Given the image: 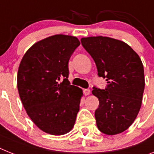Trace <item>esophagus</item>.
<instances>
[{
    "label": "esophagus",
    "mask_w": 154,
    "mask_h": 154,
    "mask_svg": "<svg viewBox=\"0 0 154 154\" xmlns=\"http://www.w3.org/2000/svg\"><path fill=\"white\" fill-rule=\"evenodd\" d=\"M90 93H91V91H90V89H88V88L84 89V94H85V95H90Z\"/></svg>",
    "instance_id": "esophagus-1"
}]
</instances>
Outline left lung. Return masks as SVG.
Returning <instances> with one entry per match:
<instances>
[{
	"instance_id": "1",
	"label": "left lung",
	"mask_w": 154,
	"mask_h": 154,
	"mask_svg": "<svg viewBox=\"0 0 154 154\" xmlns=\"http://www.w3.org/2000/svg\"><path fill=\"white\" fill-rule=\"evenodd\" d=\"M81 45L95 61L99 77L106 78L105 89L93 87L99 99L95 112L97 127L106 135L127 130L136 118L145 88L140 58L129 45L107 37L81 38Z\"/></svg>"
}]
</instances>
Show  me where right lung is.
Segmentation results:
<instances>
[{
  "label": "right lung",
  "mask_w": 154,
  "mask_h": 154,
  "mask_svg": "<svg viewBox=\"0 0 154 154\" xmlns=\"http://www.w3.org/2000/svg\"><path fill=\"white\" fill-rule=\"evenodd\" d=\"M79 45L76 37L51 36L34 44L19 65L22 103L33 123L51 135L69 132L79 111L82 90L67 79L69 60Z\"/></svg>",
  "instance_id": "1"
}]
</instances>
